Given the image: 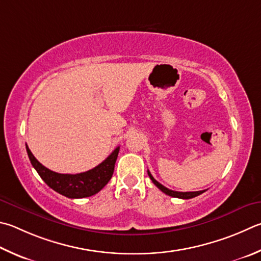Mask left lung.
<instances>
[{"mask_svg":"<svg viewBox=\"0 0 261 261\" xmlns=\"http://www.w3.org/2000/svg\"><path fill=\"white\" fill-rule=\"evenodd\" d=\"M147 172H148V176L151 179V181L154 182L155 186L158 187L159 189H161V191H162L164 194H167V195H169V196L182 198V200H188V198H193L195 196H198V195H201L202 193L205 192V191H198V192H176V191H171V189L164 187L163 185H161L159 181H156V180L153 178V176H151L149 171H147Z\"/></svg>","mask_w":261,"mask_h":261,"instance_id":"left-lung-1","label":"left lung"}]
</instances>
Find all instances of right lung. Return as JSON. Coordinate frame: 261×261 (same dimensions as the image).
I'll use <instances>...</instances> for the list:
<instances>
[{"label":"right lung","mask_w":261,"mask_h":261,"mask_svg":"<svg viewBox=\"0 0 261 261\" xmlns=\"http://www.w3.org/2000/svg\"><path fill=\"white\" fill-rule=\"evenodd\" d=\"M26 150L32 165L50 188L66 197L83 198L100 192L110 181L114 172L120 147H116L114 151L96 168L76 174H64L51 171L35 159L27 144Z\"/></svg>","instance_id":"add662e5"}]
</instances>
